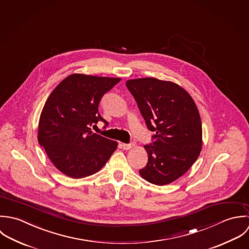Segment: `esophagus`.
<instances>
[{"label":"esophagus","instance_id":"obj_1","mask_svg":"<svg viewBox=\"0 0 249 249\" xmlns=\"http://www.w3.org/2000/svg\"><path fill=\"white\" fill-rule=\"evenodd\" d=\"M135 146V142H131V143H121V147L124 150L131 149L132 147Z\"/></svg>","mask_w":249,"mask_h":249}]
</instances>
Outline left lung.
<instances>
[{"label":"left lung","instance_id":"8db88e82","mask_svg":"<svg viewBox=\"0 0 249 249\" xmlns=\"http://www.w3.org/2000/svg\"><path fill=\"white\" fill-rule=\"evenodd\" d=\"M126 87L136 100L154 142L144 145L147 164L140 174L163 186L184 175L202 148V124L192 96L180 86L155 78L129 80Z\"/></svg>","mask_w":249,"mask_h":249}]
</instances>
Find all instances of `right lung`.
Wrapping results in <instances>:
<instances>
[{
    "label": "right lung",
    "instance_id": "right-lung-1",
    "mask_svg": "<svg viewBox=\"0 0 249 249\" xmlns=\"http://www.w3.org/2000/svg\"><path fill=\"white\" fill-rule=\"evenodd\" d=\"M120 78L72 74L53 90L40 114L38 142L63 174L79 179L98 172L117 147V142L91 131L107 122L98 111L103 95Z\"/></svg>",
    "mask_w": 249,
    "mask_h": 249
}]
</instances>
